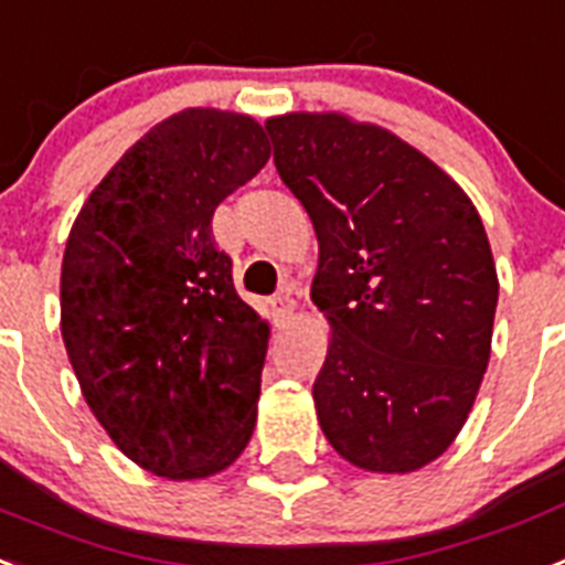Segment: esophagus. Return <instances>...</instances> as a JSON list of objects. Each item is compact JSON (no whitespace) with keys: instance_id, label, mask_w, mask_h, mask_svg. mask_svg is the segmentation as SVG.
Segmentation results:
<instances>
[{"instance_id":"obj_1","label":"esophagus","mask_w":565,"mask_h":565,"mask_svg":"<svg viewBox=\"0 0 565 565\" xmlns=\"http://www.w3.org/2000/svg\"><path fill=\"white\" fill-rule=\"evenodd\" d=\"M292 312H296V301H292L290 290H281L278 296L273 298V316H275V324L284 327L287 321L292 319Z\"/></svg>"}]
</instances>
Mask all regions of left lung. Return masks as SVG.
<instances>
[{"label":"left lung","instance_id":"left-lung-1","mask_svg":"<svg viewBox=\"0 0 565 565\" xmlns=\"http://www.w3.org/2000/svg\"><path fill=\"white\" fill-rule=\"evenodd\" d=\"M264 126L319 238L310 298L330 348L312 399L327 443L364 471L428 466L466 425L491 355L500 281L480 212L382 126L335 111Z\"/></svg>","mask_w":565,"mask_h":565}]
</instances>
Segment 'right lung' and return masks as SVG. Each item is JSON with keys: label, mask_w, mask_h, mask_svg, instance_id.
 Here are the masks:
<instances>
[{"label": "right lung", "mask_w": 565, "mask_h": 565, "mask_svg": "<svg viewBox=\"0 0 565 565\" xmlns=\"http://www.w3.org/2000/svg\"><path fill=\"white\" fill-rule=\"evenodd\" d=\"M267 160L253 117L186 108L111 166L71 226V367L111 443L166 480L224 471L253 436L269 324L235 292L212 215Z\"/></svg>", "instance_id": "add662e5"}]
</instances>
